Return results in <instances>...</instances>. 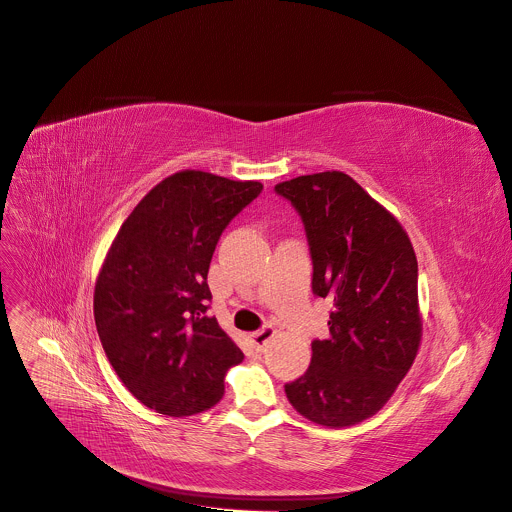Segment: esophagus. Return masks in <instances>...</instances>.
I'll return each mask as SVG.
<instances>
[{
    "mask_svg": "<svg viewBox=\"0 0 512 512\" xmlns=\"http://www.w3.org/2000/svg\"><path fill=\"white\" fill-rule=\"evenodd\" d=\"M274 334H276V330L272 326H265V328H261V330L251 334V342H253V346L257 348V351H263V346L274 338Z\"/></svg>",
    "mask_w": 512,
    "mask_h": 512,
    "instance_id": "1",
    "label": "esophagus"
}]
</instances>
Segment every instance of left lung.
Returning <instances> with one entry per match:
<instances>
[{
  "instance_id": "obj_1",
  "label": "left lung",
  "mask_w": 512,
  "mask_h": 512,
  "mask_svg": "<svg viewBox=\"0 0 512 512\" xmlns=\"http://www.w3.org/2000/svg\"><path fill=\"white\" fill-rule=\"evenodd\" d=\"M301 213L313 292L332 299L330 336L286 384L290 405L324 427L378 413L409 373L423 336L417 257L407 230L351 176L328 170L276 184Z\"/></svg>"
}]
</instances>
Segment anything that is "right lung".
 I'll return each mask as SVG.
<instances>
[{
  "instance_id": "obj_1",
  "label": "right lung",
  "mask_w": 512,
  "mask_h": 512,
  "mask_svg": "<svg viewBox=\"0 0 512 512\" xmlns=\"http://www.w3.org/2000/svg\"><path fill=\"white\" fill-rule=\"evenodd\" d=\"M263 184L180 170L155 184L120 226L95 282L103 351L128 392L170 417L197 415L224 396L245 355L207 315L215 245Z\"/></svg>"
}]
</instances>
